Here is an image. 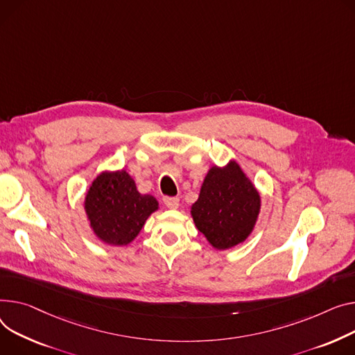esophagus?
<instances>
[{"mask_svg": "<svg viewBox=\"0 0 355 355\" xmlns=\"http://www.w3.org/2000/svg\"><path fill=\"white\" fill-rule=\"evenodd\" d=\"M164 204L167 205L170 209H177L180 205V200L175 197H164Z\"/></svg>", "mask_w": 355, "mask_h": 355, "instance_id": "obj_1", "label": "esophagus"}]
</instances>
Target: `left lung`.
Instances as JSON below:
<instances>
[{
  "instance_id": "8db88e82",
  "label": "left lung",
  "mask_w": 355,
  "mask_h": 355,
  "mask_svg": "<svg viewBox=\"0 0 355 355\" xmlns=\"http://www.w3.org/2000/svg\"><path fill=\"white\" fill-rule=\"evenodd\" d=\"M261 198L240 165L211 167L191 207L196 227L217 250L244 243L257 223Z\"/></svg>"
}]
</instances>
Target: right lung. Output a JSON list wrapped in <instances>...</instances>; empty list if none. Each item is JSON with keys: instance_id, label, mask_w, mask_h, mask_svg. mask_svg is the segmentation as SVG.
I'll return each mask as SVG.
<instances>
[{"instance_id": "add662e5", "label": "right lung", "mask_w": 355, "mask_h": 355, "mask_svg": "<svg viewBox=\"0 0 355 355\" xmlns=\"http://www.w3.org/2000/svg\"><path fill=\"white\" fill-rule=\"evenodd\" d=\"M89 227L108 245H127L158 209V201L141 194L125 171H104L92 181L84 201Z\"/></svg>"}]
</instances>
